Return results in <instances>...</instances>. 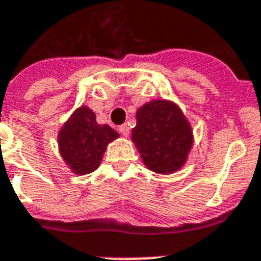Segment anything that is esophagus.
Returning a JSON list of instances; mask_svg holds the SVG:
<instances>
[{"label":"esophagus","mask_w":261,"mask_h":261,"mask_svg":"<svg viewBox=\"0 0 261 261\" xmlns=\"http://www.w3.org/2000/svg\"><path fill=\"white\" fill-rule=\"evenodd\" d=\"M119 133L123 137H128V134H130V127L127 126V124H122V126H119Z\"/></svg>","instance_id":"esophagus-1"}]
</instances>
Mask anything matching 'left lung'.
Listing matches in <instances>:
<instances>
[{"mask_svg": "<svg viewBox=\"0 0 261 261\" xmlns=\"http://www.w3.org/2000/svg\"><path fill=\"white\" fill-rule=\"evenodd\" d=\"M131 141L149 170L173 174L189 160L194 135L189 119L175 101L154 99L137 110Z\"/></svg>", "mask_w": 261, "mask_h": 261, "instance_id": "left-lung-1", "label": "left lung"}]
</instances>
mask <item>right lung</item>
Here are the masks:
<instances>
[{
	"label": "right lung",
	"mask_w": 261,
	"mask_h": 261,
	"mask_svg": "<svg viewBox=\"0 0 261 261\" xmlns=\"http://www.w3.org/2000/svg\"><path fill=\"white\" fill-rule=\"evenodd\" d=\"M119 137L109 124L97 123L95 112L83 105L60 127L57 147L71 173L86 175L96 170L107 146Z\"/></svg>",
	"instance_id": "right-lung-1"
}]
</instances>
